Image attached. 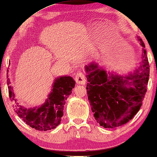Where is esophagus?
<instances>
[{
  "instance_id": "1",
  "label": "esophagus",
  "mask_w": 157,
  "mask_h": 157,
  "mask_svg": "<svg viewBox=\"0 0 157 157\" xmlns=\"http://www.w3.org/2000/svg\"><path fill=\"white\" fill-rule=\"evenodd\" d=\"M75 82L77 84H85L86 83V77L84 74L82 72H78L75 76Z\"/></svg>"
}]
</instances>
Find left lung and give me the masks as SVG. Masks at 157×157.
Instances as JSON below:
<instances>
[{
	"instance_id": "8db88e82",
	"label": "left lung",
	"mask_w": 157,
	"mask_h": 157,
	"mask_svg": "<svg viewBox=\"0 0 157 157\" xmlns=\"http://www.w3.org/2000/svg\"><path fill=\"white\" fill-rule=\"evenodd\" d=\"M140 66L128 75L107 72L95 62L85 66L87 96L94 119L102 127L114 128L131 120L140 110L147 91L150 66L145 44Z\"/></svg>"
}]
</instances>
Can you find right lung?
Instances as JSON below:
<instances>
[{"instance_id": "right-lung-1", "label": "right lung", "mask_w": 157, "mask_h": 157, "mask_svg": "<svg viewBox=\"0 0 157 157\" xmlns=\"http://www.w3.org/2000/svg\"><path fill=\"white\" fill-rule=\"evenodd\" d=\"M8 71L7 70V74ZM7 76L8 78V75ZM7 82L9 96L13 101V107L18 116L30 127L42 131L54 129L60 124L63 115V106L75 84V82L71 76L58 77L54 80L45 102L40 106L26 108L20 105L14 98L15 96L10 78H7Z\"/></svg>"}]
</instances>
